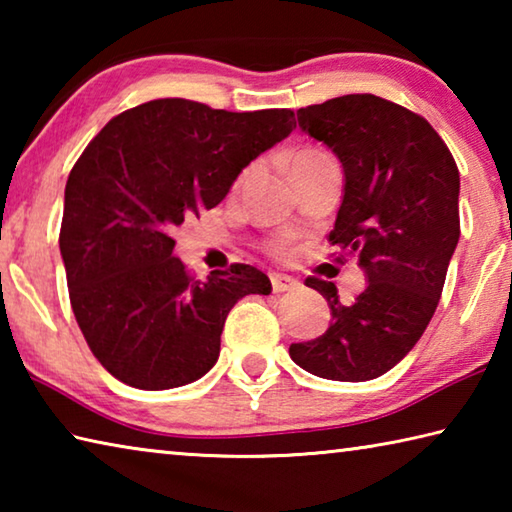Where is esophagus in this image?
Returning a JSON list of instances; mask_svg holds the SVG:
<instances>
[{
    "label": "esophagus",
    "instance_id": "obj_1",
    "mask_svg": "<svg viewBox=\"0 0 512 512\" xmlns=\"http://www.w3.org/2000/svg\"><path fill=\"white\" fill-rule=\"evenodd\" d=\"M271 287L273 293H284V291H293L298 287V280L291 275H282V273H271Z\"/></svg>",
    "mask_w": 512,
    "mask_h": 512
}]
</instances>
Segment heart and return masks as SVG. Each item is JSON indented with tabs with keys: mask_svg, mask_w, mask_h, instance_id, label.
<instances>
[{
	"mask_svg": "<svg viewBox=\"0 0 512 512\" xmlns=\"http://www.w3.org/2000/svg\"><path fill=\"white\" fill-rule=\"evenodd\" d=\"M327 151H323V149H318V146H300V149L291 155V171L293 169H298V167H302V164H309V162H314V160H320V158H327ZM246 176H248V171H244L239 176V180H237V187L244 183L246 180ZM266 250L271 255H275V257H282V255H287V250H289V237H275V239H271L266 244Z\"/></svg>",
	"mask_w": 512,
	"mask_h": 512,
	"instance_id": "heart-1",
	"label": "heart"
}]
</instances>
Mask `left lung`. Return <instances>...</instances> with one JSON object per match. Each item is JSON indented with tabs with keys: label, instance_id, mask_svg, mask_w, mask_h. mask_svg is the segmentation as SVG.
<instances>
[{
	"label": "left lung",
	"instance_id": "1",
	"mask_svg": "<svg viewBox=\"0 0 512 512\" xmlns=\"http://www.w3.org/2000/svg\"><path fill=\"white\" fill-rule=\"evenodd\" d=\"M298 124L343 164L329 244L359 255L368 287L341 302L334 282L307 277L332 323L314 341L291 343L289 354L323 379H375L411 352L438 307L461 237L458 167L427 119L375 94L300 108Z\"/></svg>",
	"mask_w": 512,
	"mask_h": 512
}]
</instances>
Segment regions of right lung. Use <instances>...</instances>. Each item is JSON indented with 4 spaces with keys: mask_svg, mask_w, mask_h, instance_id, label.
<instances>
[{
    "mask_svg": "<svg viewBox=\"0 0 512 512\" xmlns=\"http://www.w3.org/2000/svg\"><path fill=\"white\" fill-rule=\"evenodd\" d=\"M296 128L289 108L214 110L155 99L112 117L69 171L60 223L72 311L112 377L142 391L210 370L230 309L271 280L250 264L201 282L173 230L219 205L241 169Z\"/></svg>",
    "mask_w": 512,
    "mask_h": 512,
    "instance_id": "add662e5",
    "label": "right lung"
}]
</instances>
